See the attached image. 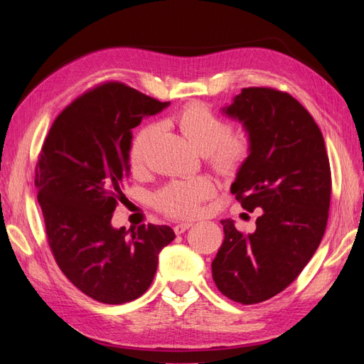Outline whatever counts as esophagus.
Returning <instances> with one entry per match:
<instances>
[{
	"instance_id": "34e87169",
	"label": "esophagus",
	"mask_w": 364,
	"mask_h": 364,
	"mask_svg": "<svg viewBox=\"0 0 364 364\" xmlns=\"http://www.w3.org/2000/svg\"><path fill=\"white\" fill-rule=\"evenodd\" d=\"M191 226H193V223H191V222H182V223H179V225H176V226H174V232L179 235V234L185 232L186 229H190Z\"/></svg>"
}]
</instances>
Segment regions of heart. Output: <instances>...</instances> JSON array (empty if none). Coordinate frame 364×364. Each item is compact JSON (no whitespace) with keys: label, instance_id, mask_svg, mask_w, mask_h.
Returning <instances> with one entry per match:
<instances>
[{"label":"heart","instance_id":"obj_1","mask_svg":"<svg viewBox=\"0 0 364 364\" xmlns=\"http://www.w3.org/2000/svg\"><path fill=\"white\" fill-rule=\"evenodd\" d=\"M182 134L202 155H209L214 168L222 174H234L245 164L250 153V139L246 132H229V126L203 103L185 106L178 115ZM159 127L149 124L142 127L130 147V161L139 165L144 161L150 141ZM215 193L211 179L188 178L173 181L155 196V205L162 213L173 217H194L200 211V203Z\"/></svg>","mask_w":364,"mask_h":364}]
</instances>
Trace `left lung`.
Returning a JSON list of instances; mask_svg holds the SVG:
<instances>
[{"instance_id": "1", "label": "left lung", "mask_w": 364, "mask_h": 364, "mask_svg": "<svg viewBox=\"0 0 364 364\" xmlns=\"http://www.w3.org/2000/svg\"><path fill=\"white\" fill-rule=\"evenodd\" d=\"M222 112L250 139L230 193L246 211L262 213L246 235L222 220L213 279L229 299L250 305L287 289L314 255L326 229L331 170L321 129L290 94L245 87Z\"/></svg>"}]
</instances>
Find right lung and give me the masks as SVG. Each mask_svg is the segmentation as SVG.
Segmentation results:
<instances>
[{
	"instance_id": "1",
	"label": "right lung",
	"mask_w": 364,
	"mask_h": 364,
	"mask_svg": "<svg viewBox=\"0 0 364 364\" xmlns=\"http://www.w3.org/2000/svg\"><path fill=\"white\" fill-rule=\"evenodd\" d=\"M168 106L109 82L65 107L42 146L35 186L50 249L65 277L98 302L118 305L144 294L159 252L176 237L170 226L127 230L111 223L126 199L132 129Z\"/></svg>"
}]
</instances>
